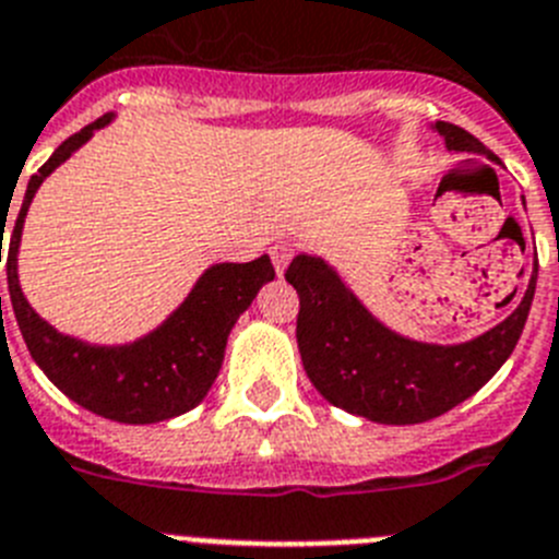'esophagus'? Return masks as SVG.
Returning <instances> with one entry per match:
<instances>
[{"label":"esophagus","mask_w":559,"mask_h":559,"mask_svg":"<svg viewBox=\"0 0 559 559\" xmlns=\"http://www.w3.org/2000/svg\"><path fill=\"white\" fill-rule=\"evenodd\" d=\"M290 257H294V248H290L288 242H276V246L271 248V260H274L276 274H283L285 265L290 262Z\"/></svg>","instance_id":"34e87169"}]
</instances>
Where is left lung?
<instances>
[{"label": "left lung", "mask_w": 559, "mask_h": 559, "mask_svg": "<svg viewBox=\"0 0 559 559\" xmlns=\"http://www.w3.org/2000/svg\"><path fill=\"white\" fill-rule=\"evenodd\" d=\"M432 130L450 152L498 160L455 123L436 121ZM285 280L299 294L297 345L313 388L333 407L367 421L421 424L478 393L512 356L532 308L537 269L514 311L461 345H429L381 325L322 257L297 254Z\"/></svg>", "instance_id": "1"}]
</instances>
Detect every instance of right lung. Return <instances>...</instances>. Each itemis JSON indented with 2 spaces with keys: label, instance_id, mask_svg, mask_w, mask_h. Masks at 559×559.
<instances>
[{
  "label": "right lung",
  "instance_id": "add662e5",
  "mask_svg": "<svg viewBox=\"0 0 559 559\" xmlns=\"http://www.w3.org/2000/svg\"><path fill=\"white\" fill-rule=\"evenodd\" d=\"M112 112L67 138L52 152L50 160L27 180L25 200L8 234V290L33 361L67 399L109 421L155 424L183 416L206 399L209 388L221 373L234 322L254 302L257 290L274 280V265L269 254L251 262H217L200 274L189 297L164 319V325H157L130 345H90L75 336H64L45 322L33 311L19 285L16 257L27 209L47 175L59 169L67 157L93 138L95 130L107 127ZM2 223H8L4 214ZM2 240L4 226L0 231V251Z\"/></svg>",
  "mask_w": 559,
  "mask_h": 559
}]
</instances>
